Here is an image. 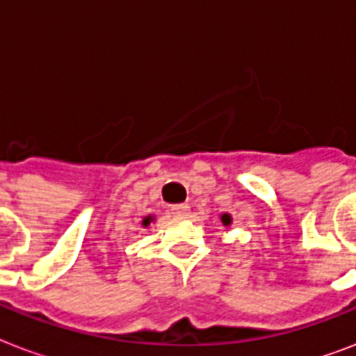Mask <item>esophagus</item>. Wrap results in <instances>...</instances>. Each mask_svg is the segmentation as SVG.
Listing matches in <instances>:
<instances>
[{
	"mask_svg": "<svg viewBox=\"0 0 356 356\" xmlns=\"http://www.w3.org/2000/svg\"><path fill=\"white\" fill-rule=\"evenodd\" d=\"M170 211H172V214L175 218H184V216H188L190 207L188 205H175V207H172Z\"/></svg>",
	"mask_w": 356,
	"mask_h": 356,
	"instance_id": "obj_1",
	"label": "esophagus"
}]
</instances>
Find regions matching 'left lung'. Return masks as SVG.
Here are the masks:
<instances>
[{"mask_svg": "<svg viewBox=\"0 0 356 356\" xmlns=\"http://www.w3.org/2000/svg\"><path fill=\"white\" fill-rule=\"evenodd\" d=\"M222 222H223V225H229V223H231V216H229V214H223Z\"/></svg>", "mask_w": 356, "mask_h": 356, "instance_id": "8db88e82", "label": "left lung"}]
</instances>
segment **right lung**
I'll use <instances>...</instances> for the list:
<instances>
[{"label": "right lung", "instance_id": "1", "mask_svg": "<svg viewBox=\"0 0 356 356\" xmlns=\"http://www.w3.org/2000/svg\"><path fill=\"white\" fill-rule=\"evenodd\" d=\"M151 222H153V218L147 216V218H144V222H142V225H144V227H147V225H149Z\"/></svg>", "mask_w": 356, "mask_h": 356}]
</instances>
